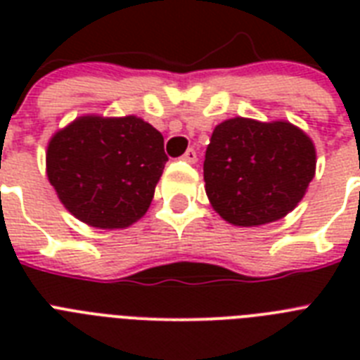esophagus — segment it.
Masks as SVG:
<instances>
[{"label": "esophagus", "instance_id": "1", "mask_svg": "<svg viewBox=\"0 0 360 360\" xmlns=\"http://www.w3.org/2000/svg\"><path fill=\"white\" fill-rule=\"evenodd\" d=\"M183 160H186V162H191V164H194L198 160V153H196V149H186V153L185 155H183Z\"/></svg>", "mask_w": 360, "mask_h": 360}]
</instances>
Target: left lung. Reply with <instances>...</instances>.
<instances>
[{"instance_id":"8db88e82","label":"left lung","mask_w":360,"mask_h":360,"mask_svg":"<svg viewBox=\"0 0 360 360\" xmlns=\"http://www.w3.org/2000/svg\"><path fill=\"white\" fill-rule=\"evenodd\" d=\"M316 172V149L285 121L236 117L213 130L203 160L211 205L230 224L262 226L302 200Z\"/></svg>"}]
</instances>
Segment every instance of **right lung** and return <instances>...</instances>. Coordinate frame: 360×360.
<instances>
[{
	"mask_svg": "<svg viewBox=\"0 0 360 360\" xmlns=\"http://www.w3.org/2000/svg\"><path fill=\"white\" fill-rule=\"evenodd\" d=\"M166 160L162 134L140 117L86 115L50 140L46 172L76 219L114 230L146 214Z\"/></svg>",
	"mask_w": 360,
	"mask_h": 360,
	"instance_id": "right-lung-1",
	"label": "right lung"
}]
</instances>
